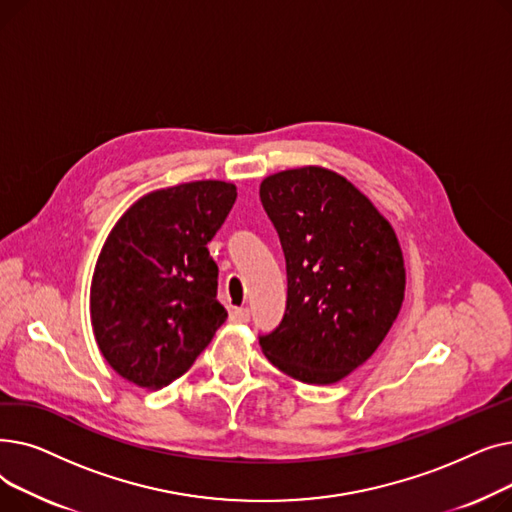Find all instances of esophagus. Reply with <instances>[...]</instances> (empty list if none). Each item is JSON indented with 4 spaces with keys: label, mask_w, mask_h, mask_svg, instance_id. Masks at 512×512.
<instances>
[{
    "label": "esophagus",
    "mask_w": 512,
    "mask_h": 512,
    "mask_svg": "<svg viewBox=\"0 0 512 512\" xmlns=\"http://www.w3.org/2000/svg\"><path fill=\"white\" fill-rule=\"evenodd\" d=\"M249 317H251V313L247 307H234L230 311V319L234 321V324H247Z\"/></svg>",
    "instance_id": "34e87169"
}]
</instances>
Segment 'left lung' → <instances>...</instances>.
I'll list each match as a JSON object with an SVG mask.
<instances>
[{"label":"left lung","mask_w":512,"mask_h":512,"mask_svg":"<svg viewBox=\"0 0 512 512\" xmlns=\"http://www.w3.org/2000/svg\"><path fill=\"white\" fill-rule=\"evenodd\" d=\"M259 197L288 278L282 324L259 338L261 351L303 384H336L378 351L405 301L396 232L353 182L321 166L267 176Z\"/></svg>","instance_id":"left-lung-1"}]
</instances>
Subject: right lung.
I'll return each instance as SVG.
<instances>
[{
	"label": "right lung",
	"instance_id": "right-lung-1",
	"mask_svg": "<svg viewBox=\"0 0 512 512\" xmlns=\"http://www.w3.org/2000/svg\"><path fill=\"white\" fill-rule=\"evenodd\" d=\"M234 201L236 186L224 180L159 188L107 234L89 309L99 351L124 380L145 390L172 384L226 321L207 242Z\"/></svg>",
	"mask_w": 512,
	"mask_h": 512
}]
</instances>
